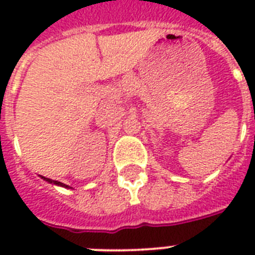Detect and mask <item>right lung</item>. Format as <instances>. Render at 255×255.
<instances>
[{
    "mask_svg": "<svg viewBox=\"0 0 255 255\" xmlns=\"http://www.w3.org/2000/svg\"><path fill=\"white\" fill-rule=\"evenodd\" d=\"M41 177L43 178V180H45V181H47V182H49V184H54V185H57V186H62V188H67V189H69V188H71V186L66 185V184H63V182H61V181H55V180H51V178L43 177V176H41Z\"/></svg>",
    "mask_w": 255,
    "mask_h": 255,
    "instance_id": "obj_1",
    "label": "right lung"
}]
</instances>
